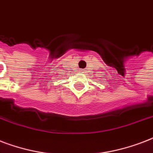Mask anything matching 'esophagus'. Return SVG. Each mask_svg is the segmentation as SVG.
<instances>
[{"label":"esophagus","mask_w":153,"mask_h":153,"mask_svg":"<svg viewBox=\"0 0 153 153\" xmlns=\"http://www.w3.org/2000/svg\"><path fill=\"white\" fill-rule=\"evenodd\" d=\"M81 73H85V70H81Z\"/></svg>","instance_id":"34e87169"}]
</instances>
